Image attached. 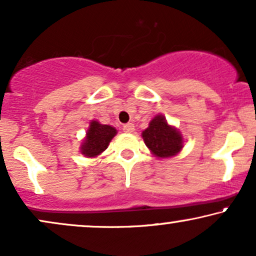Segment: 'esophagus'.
<instances>
[{"instance_id": "esophagus-1", "label": "esophagus", "mask_w": 256, "mask_h": 256, "mask_svg": "<svg viewBox=\"0 0 256 256\" xmlns=\"http://www.w3.org/2000/svg\"><path fill=\"white\" fill-rule=\"evenodd\" d=\"M135 130V126L132 124H127L124 126V132H128V134H130V132H132Z\"/></svg>"}]
</instances>
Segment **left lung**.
<instances>
[{"label": "left lung", "mask_w": 256, "mask_h": 256, "mask_svg": "<svg viewBox=\"0 0 256 256\" xmlns=\"http://www.w3.org/2000/svg\"><path fill=\"white\" fill-rule=\"evenodd\" d=\"M142 138L150 152L157 158H169L178 155L184 148V138L180 129L168 124L163 115H156L142 132Z\"/></svg>", "instance_id": "8db88e82"}]
</instances>
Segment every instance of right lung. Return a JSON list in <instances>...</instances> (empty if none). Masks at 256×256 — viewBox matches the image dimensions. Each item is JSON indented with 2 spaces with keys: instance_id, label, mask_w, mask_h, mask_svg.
I'll list each match as a JSON object with an SVG mask.
<instances>
[{
  "instance_id": "obj_1",
  "label": "right lung",
  "mask_w": 256,
  "mask_h": 256,
  "mask_svg": "<svg viewBox=\"0 0 256 256\" xmlns=\"http://www.w3.org/2000/svg\"><path fill=\"white\" fill-rule=\"evenodd\" d=\"M116 134L118 130L112 126L92 120L90 122L86 136L80 143V152L87 158H96L108 148L112 138Z\"/></svg>"
}]
</instances>
